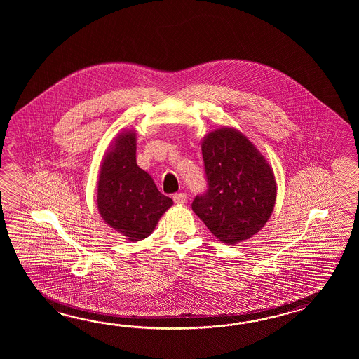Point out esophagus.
<instances>
[{"label":"esophagus","instance_id":"esophagus-1","mask_svg":"<svg viewBox=\"0 0 359 359\" xmlns=\"http://www.w3.org/2000/svg\"><path fill=\"white\" fill-rule=\"evenodd\" d=\"M186 195L183 194V192H180V194H175L173 195V201L176 203V204H180V205H182L186 203Z\"/></svg>","mask_w":359,"mask_h":359}]
</instances>
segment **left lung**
Segmentation results:
<instances>
[{"mask_svg": "<svg viewBox=\"0 0 359 359\" xmlns=\"http://www.w3.org/2000/svg\"><path fill=\"white\" fill-rule=\"evenodd\" d=\"M201 150L206 190L195 196L192 210L226 244L255 235L275 206V176L267 161L232 128L209 133Z\"/></svg>", "mask_w": 359, "mask_h": 359, "instance_id": "1", "label": "left lung"}]
</instances>
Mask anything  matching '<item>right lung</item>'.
I'll use <instances>...</instances> for the list:
<instances>
[{
  "instance_id": "right-lung-1",
  "label": "right lung",
  "mask_w": 359,
  "mask_h": 359,
  "mask_svg": "<svg viewBox=\"0 0 359 359\" xmlns=\"http://www.w3.org/2000/svg\"><path fill=\"white\" fill-rule=\"evenodd\" d=\"M173 204L136 163V135L123 132L101 165L97 206L109 226L130 241L144 240Z\"/></svg>"
}]
</instances>
